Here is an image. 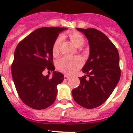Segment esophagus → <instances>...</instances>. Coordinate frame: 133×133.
I'll list each match as a JSON object with an SVG mask.
<instances>
[{
	"label": "esophagus",
	"mask_w": 133,
	"mask_h": 133,
	"mask_svg": "<svg viewBox=\"0 0 133 133\" xmlns=\"http://www.w3.org/2000/svg\"><path fill=\"white\" fill-rule=\"evenodd\" d=\"M69 78H70V77H69V76H67V75H64V79L65 80V81H67V80H69Z\"/></svg>",
	"instance_id": "esophagus-1"
}]
</instances>
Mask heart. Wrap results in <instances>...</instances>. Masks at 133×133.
I'll return each mask as SVG.
<instances>
[{
    "instance_id": "obj_1",
    "label": "heart",
    "mask_w": 133,
    "mask_h": 133,
    "mask_svg": "<svg viewBox=\"0 0 133 133\" xmlns=\"http://www.w3.org/2000/svg\"><path fill=\"white\" fill-rule=\"evenodd\" d=\"M69 36L71 41L77 46H81L84 44V36L78 32H69ZM62 39L63 38L61 36H57L52 44V54L55 56L58 55L59 52V48ZM82 64H83V61L79 56H64L58 61L57 68L64 73L71 75L79 69Z\"/></svg>"
}]
</instances>
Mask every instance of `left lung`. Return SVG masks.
I'll return each mask as SVG.
<instances>
[{
	"label": "left lung",
	"instance_id": "obj_1",
	"mask_svg": "<svg viewBox=\"0 0 133 133\" xmlns=\"http://www.w3.org/2000/svg\"><path fill=\"white\" fill-rule=\"evenodd\" d=\"M77 29L89 40L90 55L83 71L89 78L79 77V86L72 90V95L81 107L94 109L106 101L119 81V55L115 44L102 32L92 28Z\"/></svg>",
	"mask_w": 133,
	"mask_h": 133
}]
</instances>
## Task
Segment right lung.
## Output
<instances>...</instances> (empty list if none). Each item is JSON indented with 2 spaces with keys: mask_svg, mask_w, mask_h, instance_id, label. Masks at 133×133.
Returning a JSON list of instances; mask_svg holds the SVG:
<instances>
[{
  "mask_svg": "<svg viewBox=\"0 0 133 133\" xmlns=\"http://www.w3.org/2000/svg\"><path fill=\"white\" fill-rule=\"evenodd\" d=\"M66 28L43 27L34 30L18 44L12 63V76L18 96L27 106L36 110L46 109L55 101L57 85L64 75L53 72L44 76L43 71H53L52 46L60 32Z\"/></svg>",
  "mask_w": 133,
  "mask_h": 133,
  "instance_id": "1",
  "label": "right lung"
}]
</instances>
